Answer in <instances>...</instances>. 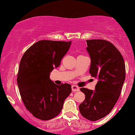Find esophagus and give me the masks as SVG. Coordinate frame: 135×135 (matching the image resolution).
<instances>
[{
  "mask_svg": "<svg viewBox=\"0 0 135 135\" xmlns=\"http://www.w3.org/2000/svg\"><path fill=\"white\" fill-rule=\"evenodd\" d=\"M71 89H72V91L73 92L79 91V86H77V85H72Z\"/></svg>",
  "mask_w": 135,
  "mask_h": 135,
  "instance_id": "34e87169",
  "label": "esophagus"
}]
</instances>
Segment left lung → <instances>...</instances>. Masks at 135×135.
<instances>
[{"label": "left lung", "mask_w": 135, "mask_h": 135, "mask_svg": "<svg viewBox=\"0 0 135 135\" xmlns=\"http://www.w3.org/2000/svg\"><path fill=\"white\" fill-rule=\"evenodd\" d=\"M90 57V72L98 79L95 90L81 88L85 99L79 105L85 118L95 121L107 115L117 102L125 79L123 58L115 46L106 40L86 41Z\"/></svg>", "instance_id": "1"}]
</instances>
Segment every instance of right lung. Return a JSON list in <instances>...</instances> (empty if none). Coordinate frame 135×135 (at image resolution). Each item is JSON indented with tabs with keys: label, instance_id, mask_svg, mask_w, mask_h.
I'll return each mask as SVG.
<instances>
[{
	"label": "right lung",
	"instance_id": "1",
	"mask_svg": "<svg viewBox=\"0 0 135 135\" xmlns=\"http://www.w3.org/2000/svg\"><path fill=\"white\" fill-rule=\"evenodd\" d=\"M71 41H39L26 50L20 64L17 83L27 110L34 117L49 120L60 113L71 92L68 83L57 85L50 73L60 65Z\"/></svg>",
	"mask_w": 135,
	"mask_h": 135
}]
</instances>
